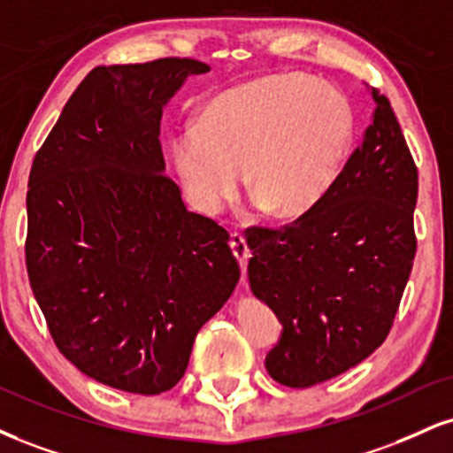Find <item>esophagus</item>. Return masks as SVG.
I'll return each mask as SVG.
<instances>
[{
	"instance_id": "34e87169",
	"label": "esophagus",
	"mask_w": 453,
	"mask_h": 453,
	"mask_svg": "<svg viewBox=\"0 0 453 453\" xmlns=\"http://www.w3.org/2000/svg\"><path fill=\"white\" fill-rule=\"evenodd\" d=\"M230 247H232L234 257H236V259H238V264H241L242 279H244V274H247V264H249V257H250V250H249V247H247V241H244V236H242L241 232H232Z\"/></svg>"
}]
</instances>
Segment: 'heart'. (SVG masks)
<instances>
[{
	"mask_svg": "<svg viewBox=\"0 0 453 453\" xmlns=\"http://www.w3.org/2000/svg\"><path fill=\"white\" fill-rule=\"evenodd\" d=\"M357 134L352 103L306 75H265L212 99L198 127L181 130L171 160L189 203L212 215L244 173L255 204L293 221L323 203Z\"/></svg>",
	"mask_w": 453,
	"mask_h": 453,
	"instance_id": "b5f03b06",
	"label": "heart"
}]
</instances>
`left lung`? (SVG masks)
Returning <instances> with one entry per match:
<instances>
[{"label": "left lung", "instance_id": "left-lung-1", "mask_svg": "<svg viewBox=\"0 0 453 453\" xmlns=\"http://www.w3.org/2000/svg\"><path fill=\"white\" fill-rule=\"evenodd\" d=\"M323 203L247 242L253 296L282 323L265 369L288 388L348 372L382 346L410 280L418 168L388 99Z\"/></svg>", "mask_w": 453, "mask_h": 453}]
</instances>
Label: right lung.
Wrapping results in <instances>:
<instances>
[{"label":"right lung","mask_w":453,"mask_h":453,"mask_svg":"<svg viewBox=\"0 0 453 453\" xmlns=\"http://www.w3.org/2000/svg\"><path fill=\"white\" fill-rule=\"evenodd\" d=\"M209 65L95 67L37 151L27 192V272L58 350L134 395L171 390L200 326L241 279L230 234L183 204L160 122Z\"/></svg>","instance_id":"obj_1"}]
</instances>
